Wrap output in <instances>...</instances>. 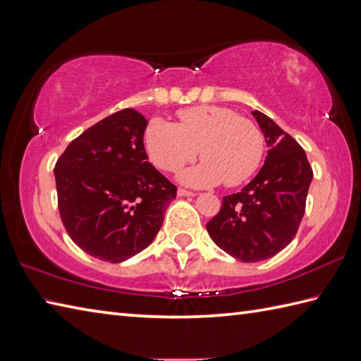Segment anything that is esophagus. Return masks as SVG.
Listing matches in <instances>:
<instances>
[{
	"label": "esophagus",
	"instance_id": "esophagus-1",
	"mask_svg": "<svg viewBox=\"0 0 361 361\" xmlns=\"http://www.w3.org/2000/svg\"><path fill=\"white\" fill-rule=\"evenodd\" d=\"M178 195L180 197H194L195 192H190V190H186V189H178Z\"/></svg>",
	"mask_w": 361,
	"mask_h": 361
}]
</instances>
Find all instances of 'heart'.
<instances>
[{
	"instance_id": "1",
	"label": "heart",
	"mask_w": 361,
	"mask_h": 361,
	"mask_svg": "<svg viewBox=\"0 0 361 361\" xmlns=\"http://www.w3.org/2000/svg\"><path fill=\"white\" fill-rule=\"evenodd\" d=\"M178 124L153 118L144 130L149 159L164 172H175L200 150V164L180 173L189 186H237L262 163L265 141L255 122L225 106H192L178 113Z\"/></svg>"
}]
</instances>
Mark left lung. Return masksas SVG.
Returning <instances> with one entry per match:
<instances>
[{"instance_id": "1", "label": "left lung", "mask_w": 361, "mask_h": 361, "mask_svg": "<svg viewBox=\"0 0 361 361\" xmlns=\"http://www.w3.org/2000/svg\"><path fill=\"white\" fill-rule=\"evenodd\" d=\"M252 116L265 136V163L240 192L224 197L206 224L217 247L242 262L270 259L293 240L313 178L301 145L267 114Z\"/></svg>"}]
</instances>
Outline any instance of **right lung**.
I'll return each mask as SVG.
<instances>
[{
    "label": "right lung",
    "mask_w": 361,
    "mask_h": 361,
    "mask_svg": "<svg viewBox=\"0 0 361 361\" xmlns=\"http://www.w3.org/2000/svg\"><path fill=\"white\" fill-rule=\"evenodd\" d=\"M145 127L133 109L113 113L71 141L54 169L68 235L105 262L147 248L176 197V186L147 161Z\"/></svg>",
    "instance_id": "add662e5"
}]
</instances>
